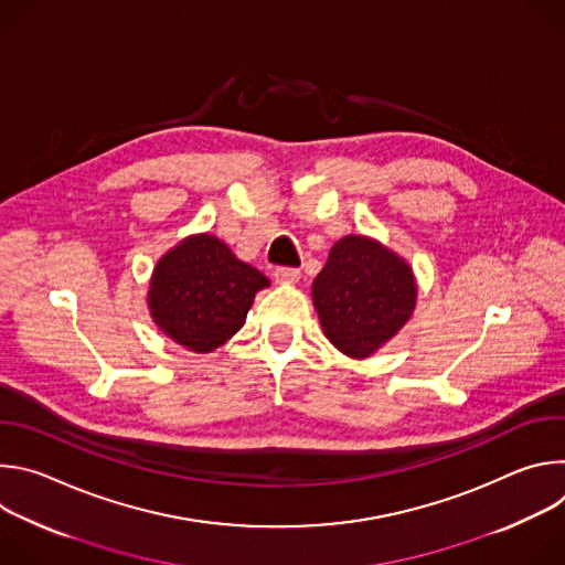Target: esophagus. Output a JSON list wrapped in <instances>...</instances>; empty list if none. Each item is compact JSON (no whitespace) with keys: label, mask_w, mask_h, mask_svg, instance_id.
<instances>
[{"label":"esophagus","mask_w":565,"mask_h":565,"mask_svg":"<svg viewBox=\"0 0 565 565\" xmlns=\"http://www.w3.org/2000/svg\"><path fill=\"white\" fill-rule=\"evenodd\" d=\"M275 279L279 284H295V281L301 279V270L299 268H277Z\"/></svg>","instance_id":"esophagus-1"}]
</instances>
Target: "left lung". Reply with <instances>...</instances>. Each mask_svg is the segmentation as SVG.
<instances>
[{"mask_svg": "<svg viewBox=\"0 0 565 565\" xmlns=\"http://www.w3.org/2000/svg\"><path fill=\"white\" fill-rule=\"evenodd\" d=\"M414 268L373 236L347 234L312 281V306L329 342L353 360L388 344L416 310Z\"/></svg>", "mask_w": 565, "mask_h": 565, "instance_id": "left-lung-1", "label": "left lung"}]
</instances>
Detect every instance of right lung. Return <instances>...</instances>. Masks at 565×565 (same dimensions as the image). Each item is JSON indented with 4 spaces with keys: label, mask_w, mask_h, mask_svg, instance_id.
<instances>
[{
    "label": "right lung",
    "mask_w": 565,
    "mask_h": 565,
    "mask_svg": "<svg viewBox=\"0 0 565 565\" xmlns=\"http://www.w3.org/2000/svg\"><path fill=\"white\" fill-rule=\"evenodd\" d=\"M270 279L210 232L181 238L153 266L147 308L158 331L192 353H212L246 324Z\"/></svg>",
    "instance_id": "right-lung-1"
}]
</instances>
